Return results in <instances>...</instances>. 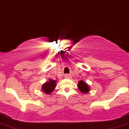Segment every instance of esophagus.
<instances>
[{
    "label": "esophagus",
    "instance_id": "1",
    "mask_svg": "<svg viewBox=\"0 0 129 129\" xmlns=\"http://www.w3.org/2000/svg\"><path fill=\"white\" fill-rule=\"evenodd\" d=\"M67 77H68V76H67Z\"/></svg>",
    "mask_w": 129,
    "mask_h": 129
}]
</instances>
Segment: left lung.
<instances>
[{"label": "left lung", "mask_w": 129, "mask_h": 129, "mask_svg": "<svg viewBox=\"0 0 129 129\" xmlns=\"http://www.w3.org/2000/svg\"><path fill=\"white\" fill-rule=\"evenodd\" d=\"M77 87H78V89H79L80 92L83 94H87L90 89L88 83H86L83 80H80L78 84H77Z\"/></svg>", "instance_id": "obj_1"}]
</instances>
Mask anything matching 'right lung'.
Instances as JSON below:
<instances>
[{
  "instance_id": "right-lung-1",
  "label": "right lung",
  "mask_w": 129,
  "mask_h": 129,
  "mask_svg": "<svg viewBox=\"0 0 129 129\" xmlns=\"http://www.w3.org/2000/svg\"><path fill=\"white\" fill-rule=\"evenodd\" d=\"M56 86V80L50 79L49 81L45 82L43 85L41 89L45 94H50L55 89Z\"/></svg>"
}]
</instances>
